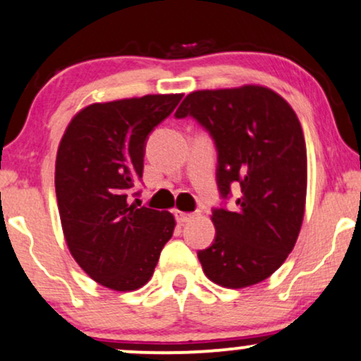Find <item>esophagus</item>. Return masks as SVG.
<instances>
[{
    "label": "esophagus",
    "mask_w": 361,
    "mask_h": 361,
    "mask_svg": "<svg viewBox=\"0 0 361 361\" xmlns=\"http://www.w3.org/2000/svg\"><path fill=\"white\" fill-rule=\"evenodd\" d=\"M195 215H197V214H192V212H176L175 217H176V221L180 222V224H186V222L193 221Z\"/></svg>",
    "instance_id": "esophagus-1"
}]
</instances>
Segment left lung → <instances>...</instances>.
Returning <instances> with one entry per match:
<instances>
[{
	"instance_id": "obj_1",
	"label": "left lung",
	"mask_w": 361,
	"mask_h": 361,
	"mask_svg": "<svg viewBox=\"0 0 361 361\" xmlns=\"http://www.w3.org/2000/svg\"><path fill=\"white\" fill-rule=\"evenodd\" d=\"M175 117L197 120L217 151L222 202L212 209L214 243L197 252L204 273L227 288L259 283L287 259L304 219L307 152L295 111L275 91L243 86L193 91Z\"/></svg>"
}]
</instances>
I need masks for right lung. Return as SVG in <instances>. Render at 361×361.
I'll return each mask as SVG.
<instances>
[{
    "label": "right lung",
    "instance_id": "obj_1",
    "mask_svg": "<svg viewBox=\"0 0 361 361\" xmlns=\"http://www.w3.org/2000/svg\"><path fill=\"white\" fill-rule=\"evenodd\" d=\"M183 94H147L86 106L71 120L56 159V195L66 243L94 281L140 288L173 235L169 212L135 207L146 144Z\"/></svg>",
    "mask_w": 361,
    "mask_h": 361
}]
</instances>
